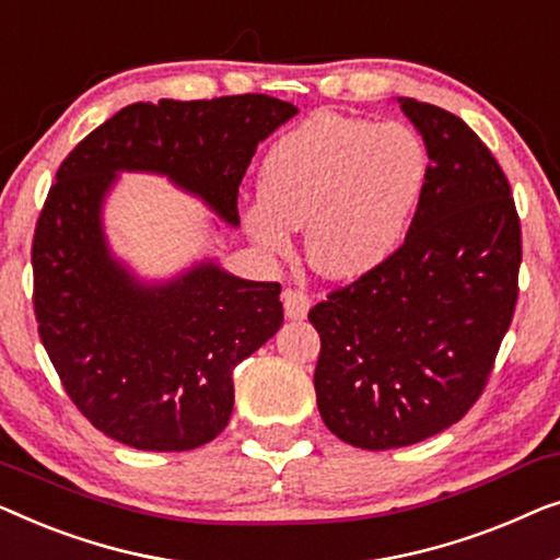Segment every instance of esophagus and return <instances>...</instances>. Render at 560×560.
I'll return each mask as SVG.
<instances>
[{"label":"esophagus","instance_id":"obj_1","mask_svg":"<svg viewBox=\"0 0 560 560\" xmlns=\"http://www.w3.org/2000/svg\"><path fill=\"white\" fill-rule=\"evenodd\" d=\"M283 312H287L289 319H304L306 312H310V296L304 294V291H296V289H289L283 291Z\"/></svg>","mask_w":560,"mask_h":560}]
</instances>
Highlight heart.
I'll list each match as a JSON object with an SVG mask.
<instances>
[{
    "mask_svg": "<svg viewBox=\"0 0 560 560\" xmlns=\"http://www.w3.org/2000/svg\"><path fill=\"white\" fill-rule=\"evenodd\" d=\"M427 175V149L408 126L314 114L266 154L248 233L266 250L289 254L287 231L306 228L314 269L355 279L404 243Z\"/></svg>",
    "mask_w": 560,
    "mask_h": 560,
    "instance_id": "obj_1",
    "label": "heart"
}]
</instances>
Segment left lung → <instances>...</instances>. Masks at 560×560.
Instances as JSON below:
<instances>
[{"label":"left lung","instance_id":"left-lung-1","mask_svg":"<svg viewBox=\"0 0 560 560\" xmlns=\"http://www.w3.org/2000/svg\"><path fill=\"white\" fill-rule=\"evenodd\" d=\"M429 175L404 246L312 306L325 427L383 452L444 431L485 390L513 322L523 258L505 172L444 108L398 98Z\"/></svg>","mask_w":560,"mask_h":560}]
</instances>
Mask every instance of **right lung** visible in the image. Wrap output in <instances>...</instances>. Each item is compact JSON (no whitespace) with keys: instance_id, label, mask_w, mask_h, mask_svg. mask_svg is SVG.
I'll return each mask as SVG.
<instances>
[{"instance_id":"obj_1","label":"right lung","mask_w":560,"mask_h":560,"mask_svg":"<svg viewBox=\"0 0 560 560\" xmlns=\"http://www.w3.org/2000/svg\"><path fill=\"white\" fill-rule=\"evenodd\" d=\"M287 101L243 93L131 104L60 164L33 241L37 332L62 388L106 436L144 452H187L233 413V368L283 322L281 287L202 258L144 281L114 256L104 205L119 172L167 177L228 225L258 141L296 116Z\"/></svg>"}]
</instances>
